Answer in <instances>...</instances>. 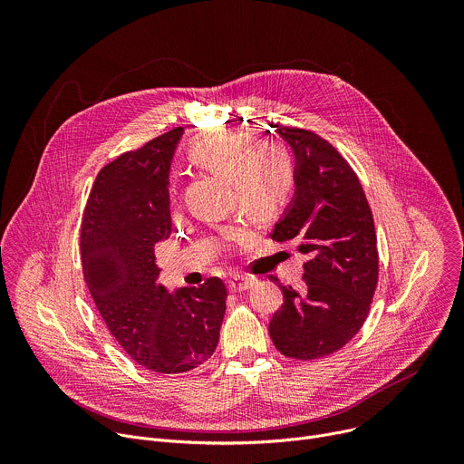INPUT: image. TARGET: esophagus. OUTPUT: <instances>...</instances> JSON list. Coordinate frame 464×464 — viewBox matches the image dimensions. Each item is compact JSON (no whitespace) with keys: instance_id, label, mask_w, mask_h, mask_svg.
<instances>
[{"instance_id":"obj_1","label":"esophagus","mask_w":464,"mask_h":464,"mask_svg":"<svg viewBox=\"0 0 464 464\" xmlns=\"http://www.w3.org/2000/svg\"><path fill=\"white\" fill-rule=\"evenodd\" d=\"M253 285H255L253 279L240 277V276H238V277H231V279L227 281V286H229L231 292H246V290L253 288Z\"/></svg>"}]
</instances>
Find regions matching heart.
<instances>
[{
    "label": "heart",
    "mask_w": 464,
    "mask_h": 464,
    "mask_svg": "<svg viewBox=\"0 0 464 464\" xmlns=\"http://www.w3.org/2000/svg\"><path fill=\"white\" fill-rule=\"evenodd\" d=\"M190 158L235 181L238 202L253 218L281 215L294 196L295 165L290 152L277 143H260L251 131H211L192 143Z\"/></svg>",
    "instance_id": "1"
}]
</instances>
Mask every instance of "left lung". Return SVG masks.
<instances>
[{"label":"left lung","mask_w":464,"mask_h":464,"mask_svg":"<svg viewBox=\"0 0 464 464\" xmlns=\"http://www.w3.org/2000/svg\"><path fill=\"white\" fill-rule=\"evenodd\" d=\"M295 156V194L272 238L295 240L306 256L303 288L283 286L270 321L277 351L317 360L347 345L367 319L378 285V249L371 208L347 160L304 128L277 126Z\"/></svg>","instance_id":"obj_1"}]
</instances>
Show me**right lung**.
I'll return each mask as SVG.
<instances>
[{
    "mask_svg": "<svg viewBox=\"0 0 464 464\" xmlns=\"http://www.w3.org/2000/svg\"><path fill=\"white\" fill-rule=\"evenodd\" d=\"M181 134L174 128L102 167L81 227L84 281L101 317L131 360L160 374L213 356L227 299L218 277L174 294L156 283L154 244L172 231L169 169Z\"/></svg>",
    "mask_w": 464,
    "mask_h": 464,
    "instance_id": "right-lung-1",
    "label": "right lung"
}]
</instances>
